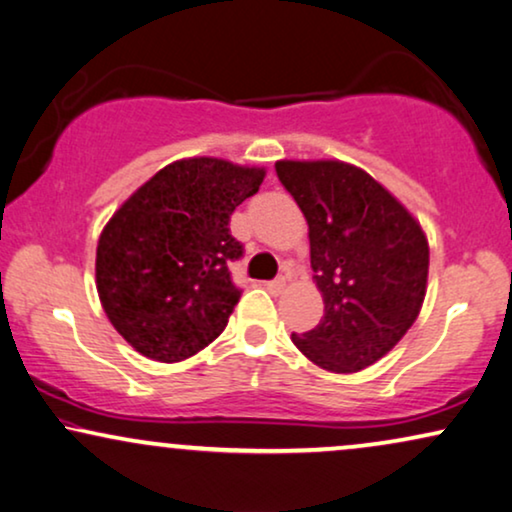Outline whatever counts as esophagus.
I'll use <instances>...</instances> for the list:
<instances>
[{"instance_id":"34e87169","label":"esophagus","mask_w":512,"mask_h":512,"mask_svg":"<svg viewBox=\"0 0 512 512\" xmlns=\"http://www.w3.org/2000/svg\"><path fill=\"white\" fill-rule=\"evenodd\" d=\"M264 288H267L269 292H274V295H278V292H283V288H285V278H276V281L264 283Z\"/></svg>"}]
</instances>
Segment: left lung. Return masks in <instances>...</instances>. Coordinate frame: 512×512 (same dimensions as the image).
<instances>
[{"label": "left lung", "mask_w": 512, "mask_h": 512, "mask_svg": "<svg viewBox=\"0 0 512 512\" xmlns=\"http://www.w3.org/2000/svg\"><path fill=\"white\" fill-rule=\"evenodd\" d=\"M278 180L309 224L313 283L325 316L292 344L327 372L377 363L417 320L428 283V238L384 185L337 159L276 161Z\"/></svg>", "instance_id": "left-lung-1"}]
</instances>
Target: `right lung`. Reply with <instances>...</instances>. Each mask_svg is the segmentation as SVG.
Instances as JSON below:
<instances>
[{"label": "right lung", "instance_id": "add662e5", "mask_svg": "<svg viewBox=\"0 0 512 512\" xmlns=\"http://www.w3.org/2000/svg\"><path fill=\"white\" fill-rule=\"evenodd\" d=\"M267 168L215 156L168 163L109 217L95 252V288L114 330L145 358L180 363L222 335L241 290L229 234L236 206Z\"/></svg>", "mask_w": 512, "mask_h": 512}]
</instances>
